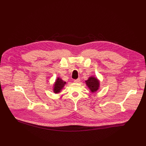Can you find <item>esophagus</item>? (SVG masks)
Here are the masks:
<instances>
[{"instance_id": "34e87169", "label": "esophagus", "mask_w": 146, "mask_h": 146, "mask_svg": "<svg viewBox=\"0 0 146 146\" xmlns=\"http://www.w3.org/2000/svg\"><path fill=\"white\" fill-rule=\"evenodd\" d=\"M80 82V78H78V79L74 80V82L76 83H79Z\"/></svg>"}]
</instances>
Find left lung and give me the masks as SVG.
Masks as SVG:
<instances>
[{"label": "left lung", "mask_w": 146, "mask_h": 146, "mask_svg": "<svg viewBox=\"0 0 146 146\" xmlns=\"http://www.w3.org/2000/svg\"><path fill=\"white\" fill-rule=\"evenodd\" d=\"M85 83L92 93L97 92L100 88V80L94 76H90L85 81Z\"/></svg>", "instance_id": "left-lung-1"}]
</instances>
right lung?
<instances>
[{
	"mask_svg": "<svg viewBox=\"0 0 146 146\" xmlns=\"http://www.w3.org/2000/svg\"><path fill=\"white\" fill-rule=\"evenodd\" d=\"M65 85H66V82H64L60 77H58L55 80V82L52 85V92L56 94H60Z\"/></svg>",
	"mask_w": 146,
	"mask_h": 146,
	"instance_id": "1",
	"label": "right lung"
}]
</instances>
